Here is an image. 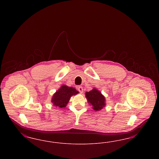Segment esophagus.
<instances>
[{
  "mask_svg": "<svg viewBox=\"0 0 159 159\" xmlns=\"http://www.w3.org/2000/svg\"><path fill=\"white\" fill-rule=\"evenodd\" d=\"M77 90H78L79 92H80V93H82L83 92V88L82 86H79L77 87Z\"/></svg>",
  "mask_w": 159,
  "mask_h": 159,
  "instance_id": "1",
  "label": "esophagus"
}]
</instances>
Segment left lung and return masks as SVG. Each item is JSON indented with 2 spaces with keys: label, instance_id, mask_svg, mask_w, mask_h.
Returning a JSON list of instances; mask_svg holds the SVG:
<instances>
[{
  "label": "left lung",
  "instance_id": "left-lung-1",
  "mask_svg": "<svg viewBox=\"0 0 159 159\" xmlns=\"http://www.w3.org/2000/svg\"><path fill=\"white\" fill-rule=\"evenodd\" d=\"M86 97L89 103H90L95 111L101 110L105 105V97L101 93L96 89L86 92Z\"/></svg>",
  "mask_w": 159,
  "mask_h": 159
}]
</instances>
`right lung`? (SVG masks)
<instances>
[{"instance_id": "obj_1", "label": "right lung", "mask_w": 159, "mask_h": 159, "mask_svg": "<svg viewBox=\"0 0 159 159\" xmlns=\"http://www.w3.org/2000/svg\"><path fill=\"white\" fill-rule=\"evenodd\" d=\"M78 93L75 88L63 85L53 95L52 102L54 106L63 108L67 104L70 97Z\"/></svg>"}]
</instances>
